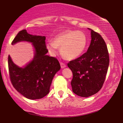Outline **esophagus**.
<instances>
[{
	"label": "esophagus",
	"mask_w": 123,
	"mask_h": 123,
	"mask_svg": "<svg viewBox=\"0 0 123 123\" xmlns=\"http://www.w3.org/2000/svg\"><path fill=\"white\" fill-rule=\"evenodd\" d=\"M60 64H61V67L62 68H64L66 67V64H65L64 62H61Z\"/></svg>",
	"instance_id": "esophagus-1"
}]
</instances>
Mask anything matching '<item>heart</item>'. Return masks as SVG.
<instances>
[{
    "label": "heart",
    "mask_w": 123,
    "mask_h": 123,
    "mask_svg": "<svg viewBox=\"0 0 123 123\" xmlns=\"http://www.w3.org/2000/svg\"><path fill=\"white\" fill-rule=\"evenodd\" d=\"M87 39L84 33L80 31H68L61 33L54 38V42L48 41L46 48L52 55L56 54L61 48L62 55L67 59L77 58L85 50Z\"/></svg>",
    "instance_id": "heart-1"
}]
</instances>
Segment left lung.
<instances>
[{
    "label": "left lung",
    "mask_w": 123,
    "mask_h": 123,
    "mask_svg": "<svg viewBox=\"0 0 123 123\" xmlns=\"http://www.w3.org/2000/svg\"><path fill=\"white\" fill-rule=\"evenodd\" d=\"M91 37L87 51L68 63L73 75L71 81L73 92L81 97H89L99 91L110 63L108 50L102 37L91 30Z\"/></svg>",
    "instance_id": "1"
}]
</instances>
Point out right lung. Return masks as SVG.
Instances as JSON below:
<instances>
[{"mask_svg":"<svg viewBox=\"0 0 123 123\" xmlns=\"http://www.w3.org/2000/svg\"><path fill=\"white\" fill-rule=\"evenodd\" d=\"M46 37L28 34L25 30L18 32L12 42L14 44L21 41L31 42L35 49L33 60L24 68H19L8 56L10 80L13 87L30 99L43 98L49 92L55 74L61 68L58 59L47 55Z\"/></svg>","mask_w":123,"mask_h":123,"instance_id":"obj_1","label":"right lung"}]
</instances>
